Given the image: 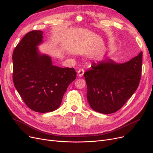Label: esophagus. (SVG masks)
I'll list each match as a JSON object with an SVG mask.
<instances>
[{
    "label": "esophagus",
    "instance_id": "obj_1",
    "mask_svg": "<svg viewBox=\"0 0 153 153\" xmlns=\"http://www.w3.org/2000/svg\"><path fill=\"white\" fill-rule=\"evenodd\" d=\"M84 70L83 69H79V70L77 71V75H78L79 77H82V76L84 75Z\"/></svg>",
    "mask_w": 153,
    "mask_h": 153
}]
</instances>
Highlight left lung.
Here are the masks:
<instances>
[{"label": "left lung", "mask_w": 153, "mask_h": 153, "mask_svg": "<svg viewBox=\"0 0 153 153\" xmlns=\"http://www.w3.org/2000/svg\"><path fill=\"white\" fill-rule=\"evenodd\" d=\"M143 52L123 64L111 59L93 62L84 73L87 99L96 112L108 114L120 109L136 91L140 81Z\"/></svg>", "instance_id": "left-lung-1"}]
</instances>
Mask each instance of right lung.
I'll list each match as a JSON object with an SVG mask.
<instances>
[{
	"label": "right lung",
	"instance_id": "add662e5",
	"mask_svg": "<svg viewBox=\"0 0 153 153\" xmlns=\"http://www.w3.org/2000/svg\"><path fill=\"white\" fill-rule=\"evenodd\" d=\"M43 32L33 30L22 39L12 55L13 81L24 102L34 111L57 109L69 85L76 78L74 68L52 64L51 57L41 54Z\"/></svg>",
	"mask_w": 153,
	"mask_h": 153
}]
</instances>
